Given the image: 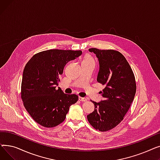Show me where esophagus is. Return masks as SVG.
Returning a JSON list of instances; mask_svg holds the SVG:
<instances>
[{
  "instance_id": "1",
  "label": "esophagus",
  "mask_w": 160,
  "mask_h": 160,
  "mask_svg": "<svg viewBox=\"0 0 160 160\" xmlns=\"http://www.w3.org/2000/svg\"><path fill=\"white\" fill-rule=\"evenodd\" d=\"M79 100H80V101H82V102H86V101H87V100H88V99L86 98L81 97H79Z\"/></svg>"
}]
</instances>
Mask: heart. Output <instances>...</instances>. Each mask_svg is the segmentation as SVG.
<instances>
[{"mask_svg":"<svg viewBox=\"0 0 160 160\" xmlns=\"http://www.w3.org/2000/svg\"><path fill=\"white\" fill-rule=\"evenodd\" d=\"M82 62H95L93 58H92L91 56L89 55H86L83 60H82Z\"/></svg>","mask_w":160,"mask_h":160,"instance_id":"b5f03b06","label":"heart"}]
</instances>
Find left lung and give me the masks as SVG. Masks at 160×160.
I'll return each instance as SVG.
<instances>
[{
    "label": "left lung",
    "mask_w": 160,
    "mask_h": 160,
    "mask_svg": "<svg viewBox=\"0 0 160 160\" xmlns=\"http://www.w3.org/2000/svg\"><path fill=\"white\" fill-rule=\"evenodd\" d=\"M89 50L98 59L97 82L106 87L100 92L104 100L98 103L92 100L95 110L87 117L95 129L106 132L117 127L130 109L136 92L135 76L125 57L117 50Z\"/></svg>",
    "instance_id": "left-lung-1"
}]
</instances>
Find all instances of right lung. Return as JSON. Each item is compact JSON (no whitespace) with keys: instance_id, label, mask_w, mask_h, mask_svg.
I'll use <instances>...</instances> for the list:
<instances>
[{"instance_id":"right-lung-1","label":"right lung","mask_w":160,"mask_h":160,"mask_svg":"<svg viewBox=\"0 0 160 160\" xmlns=\"http://www.w3.org/2000/svg\"><path fill=\"white\" fill-rule=\"evenodd\" d=\"M81 50L51 49L33 55L24 67L21 97L27 111L37 123L53 128L65 120L69 107L78 96L56 89L65 65Z\"/></svg>"}]
</instances>
